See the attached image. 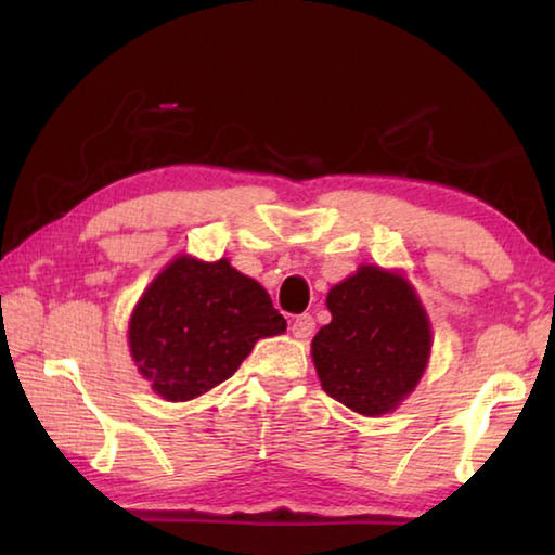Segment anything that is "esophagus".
I'll return each mask as SVG.
<instances>
[{"label":"esophagus","instance_id":"obj_1","mask_svg":"<svg viewBox=\"0 0 555 555\" xmlns=\"http://www.w3.org/2000/svg\"><path fill=\"white\" fill-rule=\"evenodd\" d=\"M291 333H294L296 337H300V340H308L315 333V321L311 313H300L294 318V323H291Z\"/></svg>","mask_w":555,"mask_h":555}]
</instances>
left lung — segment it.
Here are the masks:
<instances>
[{
  "mask_svg": "<svg viewBox=\"0 0 555 555\" xmlns=\"http://www.w3.org/2000/svg\"><path fill=\"white\" fill-rule=\"evenodd\" d=\"M333 321L313 337L327 397L382 416L416 387L430 352V325L413 288L379 267H360L327 294Z\"/></svg>",
  "mask_w": 555,
  "mask_h": 555,
  "instance_id": "1",
  "label": "left lung"
}]
</instances>
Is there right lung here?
Listing matches in <instances>:
<instances>
[{"label": "right lung", "mask_w": 555, "mask_h": 555, "mask_svg": "<svg viewBox=\"0 0 555 555\" xmlns=\"http://www.w3.org/2000/svg\"><path fill=\"white\" fill-rule=\"evenodd\" d=\"M286 331L264 288L228 259H176L144 291L129 323L139 372L168 401H188L240 370L259 337Z\"/></svg>", "instance_id": "add662e5"}]
</instances>
